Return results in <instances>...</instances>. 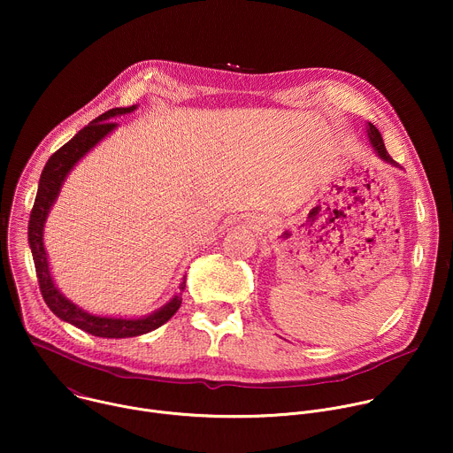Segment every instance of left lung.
Segmentation results:
<instances>
[{"label": "left lung", "instance_id": "left-lung-1", "mask_svg": "<svg viewBox=\"0 0 453 453\" xmlns=\"http://www.w3.org/2000/svg\"><path fill=\"white\" fill-rule=\"evenodd\" d=\"M367 134H369V140H371L372 147L376 149V152H378V156H380L381 159H385L387 163H391V165H398V163L389 156V152H387V149H385V145H383V140H381V134L378 133V128H376L372 123H369Z\"/></svg>", "mask_w": 453, "mask_h": 453}]
</instances>
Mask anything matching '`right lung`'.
<instances>
[{
    "mask_svg": "<svg viewBox=\"0 0 453 453\" xmlns=\"http://www.w3.org/2000/svg\"><path fill=\"white\" fill-rule=\"evenodd\" d=\"M134 109H136V105L109 109L107 112L95 118L88 127L82 128V131H79V134H75L66 145H62L57 152H53L50 156V159L44 165V170L41 173L35 203H34L30 220H28V243L32 249L35 274H37V281H39V288H41L44 303L57 317H60L62 320L70 322V325H73L95 337L125 339V337H138V335L149 334V332L159 328L161 325H165L166 320H170L180 306V297L175 296L161 310H157L156 313L143 317V319L96 317V315L86 313L84 310H81L72 301L64 297L55 288L53 280L50 276V269H48V257H46V250L42 245V227H44L46 215L58 196V189H60L64 179H66L68 172L88 150H91L104 136H107L112 131V128L116 127V121H112L114 116L131 112ZM184 287H186V281L180 283V287H179L180 292L184 290Z\"/></svg>",
    "mask_w": 453,
    "mask_h": 453,
    "instance_id": "obj_1",
    "label": "right lung"
}]
</instances>
